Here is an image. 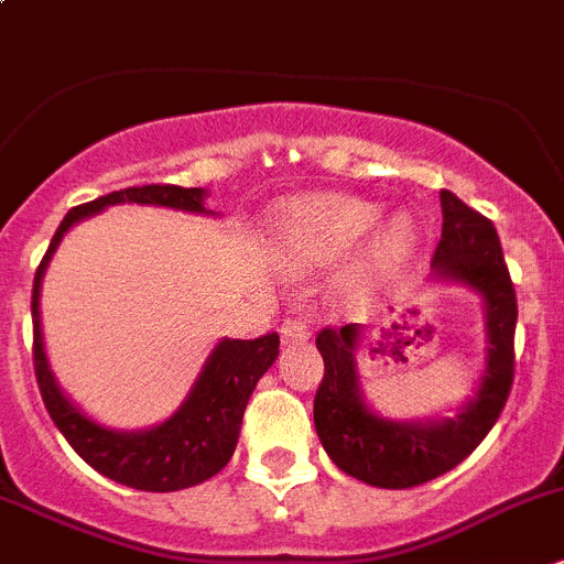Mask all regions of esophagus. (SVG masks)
I'll list each match as a JSON object with an SVG mask.
<instances>
[{"instance_id": "obj_1", "label": "esophagus", "mask_w": 564, "mask_h": 564, "mask_svg": "<svg viewBox=\"0 0 564 564\" xmlns=\"http://www.w3.org/2000/svg\"><path fill=\"white\" fill-rule=\"evenodd\" d=\"M312 336V328L306 325V319L292 317L281 325V339L283 345H300V341H306Z\"/></svg>"}]
</instances>
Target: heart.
<instances>
[{
    "label": "heart",
    "instance_id": "obj_1",
    "mask_svg": "<svg viewBox=\"0 0 564 564\" xmlns=\"http://www.w3.org/2000/svg\"><path fill=\"white\" fill-rule=\"evenodd\" d=\"M381 219V205L354 194H308L283 205L281 230L300 258L334 261L354 250L372 230L365 264L372 272H387L412 256L414 223L409 214Z\"/></svg>",
    "mask_w": 564,
    "mask_h": 564
}]
</instances>
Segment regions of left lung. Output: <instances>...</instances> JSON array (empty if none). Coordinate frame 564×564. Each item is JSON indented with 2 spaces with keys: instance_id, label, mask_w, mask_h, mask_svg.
Instances as JSON below:
<instances>
[{
  "instance_id": "1",
  "label": "left lung",
  "mask_w": 564,
  "mask_h": 564,
  "mask_svg": "<svg viewBox=\"0 0 564 564\" xmlns=\"http://www.w3.org/2000/svg\"><path fill=\"white\" fill-rule=\"evenodd\" d=\"M442 236L431 261L436 283H459L481 297L484 370L473 394L456 414L425 420H392L365 401L359 381L361 325L325 328L317 350L325 376L314 398V429L325 454L339 470L370 487L406 489L431 481L465 462L501 417L514 376V325L518 300L503 264L496 225L440 192Z\"/></svg>"
}]
</instances>
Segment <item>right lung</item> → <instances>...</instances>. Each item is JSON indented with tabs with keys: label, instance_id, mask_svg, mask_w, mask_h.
Listing matches in <instances>:
<instances>
[{
	"label": "right lung",
	"instance_id": "obj_1",
	"mask_svg": "<svg viewBox=\"0 0 564 564\" xmlns=\"http://www.w3.org/2000/svg\"><path fill=\"white\" fill-rule=\"evenodd\" d=\"M205 188L183 186H133L105 194L94 203L77 205L63 217L61 228L52 236V245L41 261L33 281V361L41 398L66 442L105 478L144 492H175L194 487L205 478L217 476L230 462L239 442L241 417L258 378L264 376L278 359V334L258 339H219L199 370L197 381L188 389L186 401L163 423L139 431H119L88 417L80 406L61 389L44 350L41 330V283L63 236L83 219L94 217L108 205L139 203L161 208L186 210L217 217L205 208Z\"/></svg>",
	"mask_w": 564,
	"mask_h": 564
}]
</instances>
